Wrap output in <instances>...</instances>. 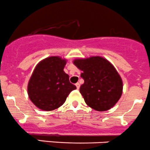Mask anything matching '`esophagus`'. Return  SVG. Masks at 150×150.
<instances>
[{
  "label": "esophagus",
  "mask_w": 150,
  "mask_h": 150,
  "mask_svg": "<svg viewBox=\"0 0 150 150\" xmlns=\"http://www.w3.org/2000/svg\"><path fill=\"white\" fill-rule=\"evenodd\" d=\"M75 86H76L77 89H79V88H80V83H77L75 84Z\"/></svg>",
  "instance_id": "34e87169"
}]
</instances>
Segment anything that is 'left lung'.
Instances as JSON below:
<instances>
[{
	"label": "left lung",
	"mask_w": 150,
	"mask_h": 150,
	"mask_svg": "<svg viewBox=\"0 0 150 150\" xmlns=\"http://www.w3.org/2000/svg\"><path fill=\"white\" fill-rule=\"evenodd\" d=\"M73 64L83 71L81 77L84 83L80 92L87 105L97 111L114 107L123 91L122 80L114 65L98 56L76 59Z\"/></svg>",
	"instance_id": "8db88e82"
}]
</instances>
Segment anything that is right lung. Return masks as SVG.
<instances>
[{
  "mask_svg": "<svg viewBox=\"0 0 150 150\" xmlns=\"http://www.w3.org/2000/svg\"><path fill=\"white\" fill-rule=\"evenodd\" d=\"M67 62L59 56H50L35 67L28 83V94L38 108L45 111L59 108L76 89L64 71Z\"/></svg>",
  "mask_w": 150,
  "mask_h": 150,
  "instance_id": "right-lung-1",
  "label": "right lung"
}]
</instances>
